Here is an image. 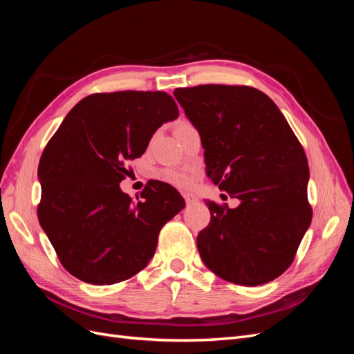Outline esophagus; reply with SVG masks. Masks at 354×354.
I'll return each instance as SVG.
<instances>
[{
  "label": "esophagus",
  "mask_w": 354,
  "mask_h": 354,
  "mask_svg": "<svg viewBox=\"0 0 354 354\" xmlns=\"http://www.w3.org/2000/svg\"><path fill=\"white\" fill-rule=\"evenodd\" d=\"M185 196V201H186V203L187 205H194V203H198L199 202V199L195 196V195H190V194H185L183 195Z\"/></svg>",
  "instance_id": "1"
}]
</instances>
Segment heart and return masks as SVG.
Masks as SVG:
<instances>
[{
    "mask_svg": "<svg viewBox=\"0 0 354 354\" xmlns=\"http://www.w3.org/2000/svg\"><path fill=\"white\" fill-rule=\"evenodd\" d=\"M186 124V122H183ZM164 181L167 183L173 185L178 189H190L195 185L196 180V171H190V169H174V168H167L162 171L160 174Z\"/></svg>",
    "mask_w": 354,
    "mask_h": 354,
    "instance_id": "obj_1",
    "label": "heart"
}]
</instances>
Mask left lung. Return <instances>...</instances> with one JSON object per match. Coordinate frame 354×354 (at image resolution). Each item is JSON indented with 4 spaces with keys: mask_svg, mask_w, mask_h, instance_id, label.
<instances>
[{
    "mask_svg": "<svg viewBox=\"0 0 354 354\" xmlns=\"http://www.w3.org/2000/svg\"><path fill=\"white\" fill-rule=\"evenodd\" d=\"M174 95L199 131L207 176L241 201H208V226L196 239L208 269L245 286L281 276L312 223L308 162L274 102L248 85L207 84Z\"/></svg>",
    "mask_w": 354,
    "mask_h": 354,
    "instance_id": "left-lung-1",
    "label": "left lung"
}]
</instances>
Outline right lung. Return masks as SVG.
Here are the masks:
<instances>
[{"label":"right lung","mask_w":354,"mask_h":354,"mask_svg":"<svg viewBox=\"0 0 354 354\" xmlns=\"http://www.w3.org/2000/svg\"><path fill=\"white\" fill-rule=\"evenodd\" d=\"M177 116L164 91L95 93L50 138L38 167V220L62 266L80 281L112 285L143 270L160 229L185 208L164 181L147 183L137 202L120 187L127 160L140 158L158 128Z\"/></svg>","instance_id":"obj_1"}]
</instances>
